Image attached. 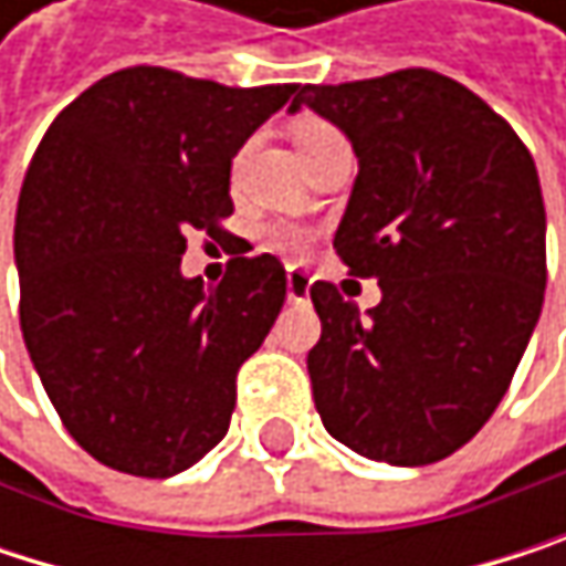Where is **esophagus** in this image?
Instances as JSON below:
<instances>
[{"label": "esophagus", "instance_id": "obj_1", "mask_svg": "<svg viewBox=\"0 0 566 566\" xmlns=\"http://www.w3.org/2000/svg\"><path fill=\"white\" fill-rule=\"evenodd\" d=\"M307 294H311V279H307V272L287 269V301H291V304H304Z\"/></svg>", "mask_w": 566, "mask_h": 566}]
</instances>
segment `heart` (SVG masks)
Here are the masks:
<instances>
[{
    "mask_svg": "<svg viewBox=\"0 0 566 566\" xmlns=\"http://www.w3.org/2000/svg\"><path fill=\"white\" fill-rule=\"evenodd\" d=\"M291 140H294V147H297V154H301V160H304L307 167H311L317 157H324L327 150H334V147L344 144L340 130H337L334 124L321 120V117H304V120H297V124L291 127ZM301 242H304V235H301L297 229H279V232H275V245H282V249H301Z\"/></svg>",
    "mask_w": 566,
    "mask_h": 566,
    "instance_id": "heart-1",
    "label": "heart"
}]
</instances>
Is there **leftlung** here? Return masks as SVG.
<instances>
[{
    "label": "left lung",
    "mask_w": 566,
    "mask_h": 566,
    "mask_svg": "<svg viewBox=\"0 0 566 566\" xmlns=\"http://www.w3.org/2000/svg\"><path fill=\"white\" fill-rule=\"evenodd\" d=\"M301 104L357 154L334 249L384 291L360 314L337 284H311L314 406L364 459L439 462L489 422L541 317L537 167L505 117L426 67L304 84L291 111Z\"/></svg>",
    "instance_id": "left-lung-1"
}]
</instances>
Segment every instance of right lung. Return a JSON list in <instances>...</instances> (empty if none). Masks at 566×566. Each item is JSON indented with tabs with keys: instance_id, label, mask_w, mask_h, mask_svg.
Instances as JSON below:
<instances>
[{
	"instance_id": "add662e5",
	"label": "right lung",
	"mask_w": 566,
	"mask_h": 566,
	"mask_svg": "<svg viewBox=\"0 0 566 566\" xmlns=\"http://www.w3.org/2000/svg\"><path fill=\"white\" fill-rule=\"evenodd\" d=\"M297 84L226 87L124 67L45 130L15 212L19 321L42 387L97 462L170 479L229 432L239 367L284 304L275 255L232 259L206 287L186 235L232 216L242 144Z\"/></svg>"
}]
</instances>
